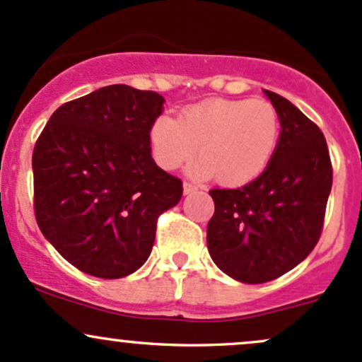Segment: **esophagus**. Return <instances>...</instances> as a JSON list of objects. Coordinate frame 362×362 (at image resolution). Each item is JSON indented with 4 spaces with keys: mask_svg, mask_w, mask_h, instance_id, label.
<instances>
[{
    "mask_svg": "<svg viewBox=\"0 0 362 362\" xmlns=\"http://www.w3.org/2000/svg\"><path fill=\"white\" fill-rule=\"evenodd\" d=\"M197 189L194 187L192 184H187V182H184V194L185 196H187V194H192V192H196Z\"/></svg>",
    "mask_w": 362,
    "mask_h": 362,
    "instance_id": "esophagus-1",
    "label": "esophagus"
}]
</instances>
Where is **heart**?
<instances>
[{
  "mask_svg": "<svg viewBox=\"0 0 362 362\" xmlns=\"http://www.w3.org/2000/svg\"><path fill=\"white\" fill-rule=\"evenodd\" d=\"M156 163L177 170L191 166L199 180L239 187L260 177L279 142V114L264 98H211L185 107L178 119L156 117L149 132Z\"/></svg>",
  "mask_w": 362,
  "mask_h": 362,
  "instance_id": "heart-1",
  "label": "heart"
}]
</instances>
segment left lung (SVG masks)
<instances>
[{
  "instance_id": "left-lung-1",
  "label": "left lung",
  "mask_w": 362,
  "mask_h": 362,
  "mask_svg": "<svg viewBox=\"0 0 362 362\" xmlns=\"http://www.w3.org/2000/svg\"><path fill=\"white\" fill-rule=\"evenodd\" d=\"M264 93L281 123L271 163L245 187L210 191V257L246 284L267 283L305 260L321 235L333 184L328 144L317 124L281 95Z\"/></svg>"
}]
</instances>
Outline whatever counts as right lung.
I'll use <instances>...</instances> for the list:
<instances>
[{"mask_svg": "<svg viewBox=\"0 0 362 362\" xmlns=\"http://www.w3.org/2000/svg\"><path fill=\"white\" fill-rule=\"evenodd\" d=\"M165 98L111 85L60 105L33 152L34 215L69 264L102 279L142 267L180 178L151 156L149 132Z\"/></svg>", "mask_w": 362, "mask_h": 362, "instance_id": "add662e5", "label": "right lung"}]
</instances>
